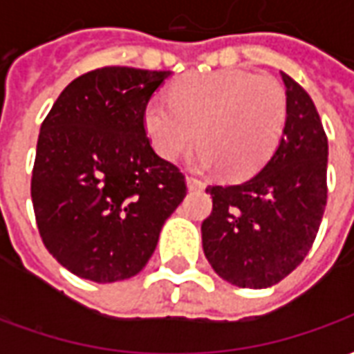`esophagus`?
Masks as SVG:
<instances>
[{"instance_id": "obj_1", "label": "esophagus", "mask_w": 354, "mask_h": 354, "mask_svg": "<svg viewBox=\"0 0 354 354\" xmlns=\"http://www.w3.org/2000/svg\"><path fill=\"white\" fill-rule=\"evenodd\" d=\"M185 182H187V187H189L192 192H201V189H205V184L201 182L199 178L187 176V178H185Z\"/></svg>"}]
</instances>
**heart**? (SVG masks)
Listing matches in <instances>:
<instances>
[{"instance_id":"obj_1","label":"heart","mask_w":354,"mask_h":354,"mask_svg":"<svg viewBox=\"0 0 354 354\" xmlns=\"http://www.w3.org/2000/svg\"><path fill=\"white\" fill-rule=\"evenodd\" d=\"M286 93L269 75L220 70L193 73L174 85L170 100H151L144 129L155 151L174 161L197 142L192 165L220 167L225 176L254 174L271 157L286 124Z\"/></svg>"}]
</instances>
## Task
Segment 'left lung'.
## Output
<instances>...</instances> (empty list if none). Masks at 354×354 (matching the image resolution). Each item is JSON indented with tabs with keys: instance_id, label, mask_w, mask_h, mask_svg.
Here are the masks:
<instances>
[{
	"instance_id": "8db88e82",
	"label": "left lung",
	"mask_w": 354,
	"mask_h": 354,
	"mask_svg": "<svg viewBox=\"0 0 354 354\" xmlns=\"http://www.w3.org/2000/svg\"><path fill=\"white\" fill-rule=\"evenodd\" d=\"M281 75L288 113L273 157L245 182L207 187L212 212L201 225L203 250L216 273L241 288H267L292 273L326 208V132L311 96Z\"/></svg>"
}]
</instances>
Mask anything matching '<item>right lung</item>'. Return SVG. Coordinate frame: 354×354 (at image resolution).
<instances>
[{
    "label": "right lung",
    "mask_w": 354,
    "mask_h": 354,
    "mask_svg": "<svg viewBox=\"0 0 354 354\" xmlns=\"http://www.w3.org/2000/svg\"><path fill=\"white\" fill-rule=\"evenodd\" d=\"M170 72L106 66L73 80L43 119L32 203L43 245L94 282L134 277L187 193L144 129L149 98Z\"/></svg>",
    "instance_id": "right-lung-1"
}]
</instances>
